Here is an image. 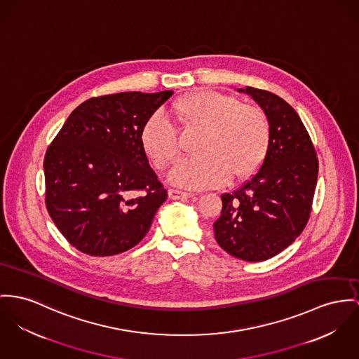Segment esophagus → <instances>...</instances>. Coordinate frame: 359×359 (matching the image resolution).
<instances>
[{"mask_svg": "<svg viewBox=\"0 0 359 359\" xmlns=\"http://www.w3.org/2000/svg\"><path fill=\"white\" fill-rule=\"evenodd\" d=\"M168 195L170 199H186V198H191L194 196L193 193H184V191H180V190H175V189H170L168 191Z\"/></svg>", "mask_w": 359, "mask_h": 359, "instance_id": "obj_1", "label": "esophagus"}]
</instances>
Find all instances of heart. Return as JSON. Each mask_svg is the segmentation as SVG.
<instances>
[{"mask_svg":"<svg viewBox=\"0 0 359 359\" xmlns=\"http://www.w3.org/2000/svg\"><path fill=\"white\" fill-rule=\"evenodd\" d=\"M172 113L184 130L201 135L193 158L173 168L170 182L190 189H209L252 176L265 163L272 127L266 113L239 98L212 90H201L177 100ZM144 154L157 169L172 165L180 154L177 133L164 114L147 118L140 133Z\"/></svg>","mask_w":359,"mask_h":359,"instance_id":"b5f03b06","label":"heart"}]
</instances>
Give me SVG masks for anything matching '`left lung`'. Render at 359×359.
<instances>
[{
  "instance_id": "8db88e82",
  "label": "left lung",
  "mask_w": 359,
  "mask_h": 359,
  "mask_svg": "<svg viewBox=\"0 0 359 359\" xmlns=\"http://www.w3.org/2000/svg\"><path fill=\"white\" fill-rule=\"evenodd\" d=\"M269 117L272 143L262 166L241 189L221 195L215 236L228 254L259 262L288 248L304 229L317 184L318 158L306 127L276 94L239 88Z\"/></svg>"
}]
</instances>
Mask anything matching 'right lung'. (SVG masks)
Wrapping results in <instances>:
<instances>
[{"label":"right lung","instance_id":"right-lung-1","mask_svg":"<svg viewBox=\"0 0 359 359\" xmlns=\"http://www.w3.org/2000/svg\"><path fill=\"white\" fill-rule=\"evenodd\" d=\"M173 91L93 97L69 114L49 144L45 203L64 238L84 254L108 257L137 246L165 202L140 133Z\"/></svg>","mask_w":359,"mask_h":359}]
</instances>
